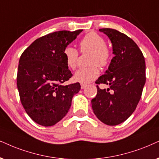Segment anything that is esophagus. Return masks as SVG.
<instances>
[{
  "label": "esophagus",
  "mask_w": 159,
  "mask_h": 159,
  "mask_svg": "<svg viewBox=\"0 0 159 159\" xmlns=\"http://www.w3.org/2000/svg\"><path fill=\"white\" fill-rule=\"evenodd\" d=\"M86 86H87V85H86V84H81V87L82 89H85Z\"/></svg>",
  "instance_id": "1"
}]
</instances>
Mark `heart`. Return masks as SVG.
Masks as SVG:
<instances>
[{
  "label": "heart",
  "mask_w": 159,
  "mask_h": 159,
  "mask_svg": "<svg viewBox=\"0 0 159 159\" xmlns=\"http://www.w3.org/2000/svg\"><path fill=\"white\" fill-rule=\"evenodd\" d=\"M79 50L82 53L90 52L89 64L91 65L82 67L75 73L74 79L81 84H87L98 77V66L104 67L111 61V51L106 44L104 38L94 31L86 34L79 42ZM66 65L70 69H75L78 65L79 53L72 46H67L63 51Z\"/></svg>",
  "instance_id": "b5f03b06"
}]
</instances>
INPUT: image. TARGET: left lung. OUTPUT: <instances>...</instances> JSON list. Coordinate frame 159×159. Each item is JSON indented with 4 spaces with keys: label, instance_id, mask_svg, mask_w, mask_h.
<instances>
[{
    "label": "left lung",
    "instance_id": "8db88e82",
    "mask_svg": "<svg viewBox=\"0 0 159 159\" xmlns=\"http://www.w3.org/2000/svg\"><path fill=\"white\" fill-rule=\"evenodd\" d=\"M111 40L114 56L106 73L97 84H107V89H100L92 100L94 113L108 125L125 121L135 111L142 97L146 81L143 53L131 38L115 29H100Z\"/></svg>",
    "mask_w": 159,
    "mask_h": 159
}]
</instances>
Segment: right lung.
<instances>
[{"label": "right lung", "mask_w": 159, "mask_h": 159, "mask_svg": "<svg viewBox=\"0 0 159 159\" xmlns=\"http://www.w3.org/2000/svg\"><path fill=\"white\" fill-rule=\"evenodd\" d=\"M83 30L59 31L38 38L20 58L17 85L20 99L30 117L40 125L52 126L69 111L77 82L64 85L73 74L63 51Z\"/></svg>", "instance_id": "right-lung-1"}]
</instances>
